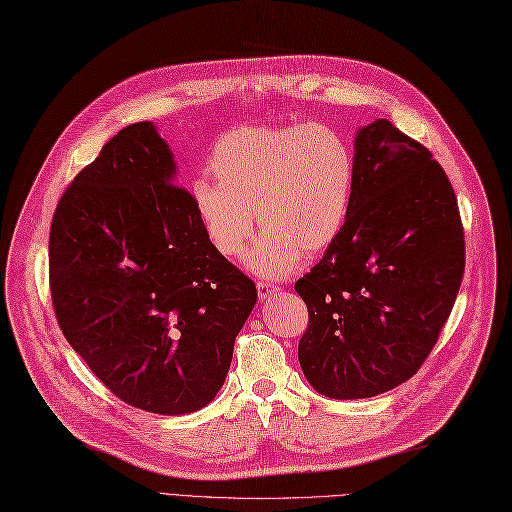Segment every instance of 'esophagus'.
Returning a JSON list of instances; mask_svg holds the SVG:
<instances>
[{
	"mask_svg": "<svg viewBox=\"0 0 512 512\" xmlns=\"http://www.w3.org/2000/svg\"><path fill=\"white\" fill-rule=\"evenodd\" d=\"M277 292H279L277 285H272V283H268V281H257L259 300H266V298H270L272 294H277Z\"/></svg>",
	"mask_w": 512,
	"mask_h": 512,
	"instance_id": "1",
	"label": "esophagus"
}]
</instances>
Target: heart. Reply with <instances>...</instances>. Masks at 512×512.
<instances>
[{
  "label": "heart",
  "mask_w": 512,
  "mask_h": 512,
  "mask_svg": "<svg viewBox=\"0 0 512 512\" xmlns=\"http://www.w3.org/2000/svg\"><path fill=\"white\" fill-rule=\"evenodd\" d=\"M216 181L196 179V218L222 257H238L255 231L246 266L283 279L303 251L316 255L342 233L357 164L348 140L320 123L303 127H242L222 136L212 153Z\"/></svg>",
  "instance_id": "1"
}]
</instances>
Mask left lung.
I'll use <instances>...</instances> for the list:
<instances>
[{"label":"left lung","mask_w":512,"mask_h":512,"mask_svg":"<svg viewBox=\"0 0 512 512\" xmlns=\"http://www.w3.org/2000/svg\"><path fill=\"white\" fill-rule=\"evenodd\" d=\"M355 164L342 233L294 285L309 309L300 368L333 400L409 381L437 344L465 270L456 196L426 147L376 119L357 131Z\"/></svg>","instance_id":"left-lung-1"}]
</instances>
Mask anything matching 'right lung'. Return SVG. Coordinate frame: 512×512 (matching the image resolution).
<instances>
[{
  "label": "right lung",
  "instance_id": "add662e5",
  "mask_svg": "<svg viewBox=\"0 0 512 512\" xmlns=\"http://www.w3.org/2000/svg\"><path fill=\"white\" fill-rule=\"evenodd\" d=\"M153 123L121 129L73 179L49 233L60 329L136 409L186 415L225 383L255 283L209 244Z\"/></svg>",
  "mask_w": 512,
  "mask_h": 512
}]
</instances>
